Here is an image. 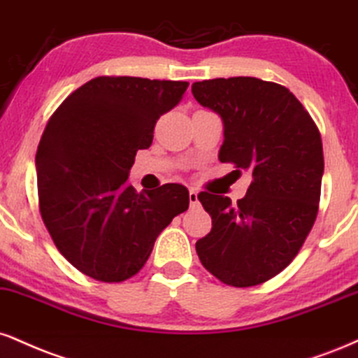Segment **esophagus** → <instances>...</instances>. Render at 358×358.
<instances>
[{"label": "esophagus", "instance_id": "obj_1", "mask_svg": "<svg viewBox=\"0 0 358 358\" xmlns=\"http://www.w3.org/2000/svg\"><path fill=\"white\" fill-rule=\"evenodd\" d=\"M188 198H190V206H198V192L196 190L188 192Z\"/></svg>", "mask_w": 358, "mask_h": 358}]
</instances>
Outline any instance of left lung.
<instances>
[{
  "mask_svg": "<svg viewBox=\"0 0 358 358\" xmlns=\"http://www.w3.org/2000/svg\"><path fill=\"white\" fill-rule=\"evenodd\" d=\"M192 93L223 120L222 163L252 173L247 195L201 192L212 231L195 245L201 265L231 287L260 285L300 252L320 201L324 148L315 122L285 86L252 76L196 81Z\"/></svg>",
  "mask_w": 358,
  "mask_h": 358,
  "instance_id": "8db88e82",
  "label": "left lung"
}]
</instances>
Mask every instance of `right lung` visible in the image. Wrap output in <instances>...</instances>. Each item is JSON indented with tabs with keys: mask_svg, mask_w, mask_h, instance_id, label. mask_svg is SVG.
Listing matches in <instances>:
<instances>
[{
	"mask_svg": "<svg viewBox=\"0 0 358 358\" xmlns=\"http://www.w3.org/2000/svg\"><path fill=\"white\" fill-rule=\"evenodd\" d=\"M187 81L98 76L51 115L38 145L41 218L59 253L81 273L123 282L143 268L155 240L188 208L183 185L138 193L127 185L138 150Z\"/></svg>",
	"mask_w": 358,
	"mask_h": 358,
	"instance_id": "obj_1",
	"label": "right lung"
}]
</instances>
